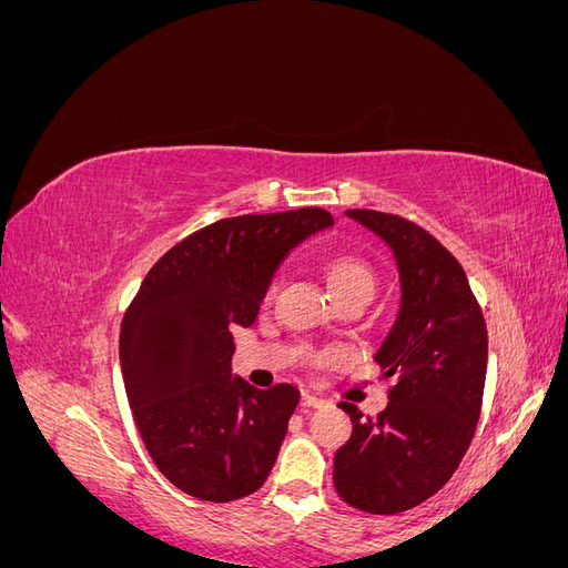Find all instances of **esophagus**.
<instances>
[{"instance_id": "34e87169", "label": "esophagus", "mask_w": 568, "mask_h": 568, "mask_svg": "<svg viewBox=\"0 0 568 568\" xmlns=\"http://www.w3.org/2000/svg\"><path fill=\"white\" fill-rule=\"evenodd\" d=\"M301 405L303 407H324V400L320 398V395H315V393H303Z\"/></svg>"}]
</instances>
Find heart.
I'll return each mask as SVG.
<instances>
[{"label":"heart","mask_w":568,"mask_h":568,"mask_svg":"<svg viewBox=\"0 0 568 568\" xmlns=\"http://www.w3.org/2000/svg\"><path fill=\"white\" fill-rule=\"evenodd\" d=\"M280 282L274 280L267 288V296L277 294ZM329 286L332 294H338V291H348V288H367L374 294V272L367 263L359 261V257L351 255H338L329 263Z\"/></svg>","instance_id":"heart-1"}]
</instances>
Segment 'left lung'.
Returning <instances> with one entry per match:
<instances>
[{"label": "left lung", "instance_id": "1", "mask_svg": "<svg viewBox=\"0 0 568 568\" xmlns=\"http://www.w3.org/2000/svg\"><path fill=\"white\" fill-rule=\"evenodd\" d=\"M393 251L400 307L374 359L395 376L376 419L341 403L353 422L336 450L334 486L351 507L398 514L448 484L474 438L488 367L484 313L455 255L405 217L346 211Z\"/></svg>", "mask_w": 568, "mask_h": 568}]
</instances>
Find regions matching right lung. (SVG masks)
<instances>
[{"label":"right lung","instance_id":"add662e5","mask_svg":"<svg viewBox=\"0 0 568 568\" xmlns=\"http://www.w3.org/2000/svg\"><path fill=\"white\" fill-rule=\"evenodd\" d=\"M332 225L322 209L225 217L170 248L130 303L120 369L132 417L186 495L230 503L270 476L301 390L232 376V329L255 322L284 257Z\"/></svg>","mask_w":568,"mask_h":568}]
</instances>
